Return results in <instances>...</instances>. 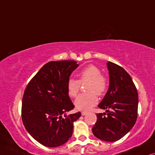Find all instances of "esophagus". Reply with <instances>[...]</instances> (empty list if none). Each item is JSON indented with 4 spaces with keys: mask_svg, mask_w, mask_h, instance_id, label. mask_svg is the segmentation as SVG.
<instances>
[{
    "mask_svg": "<svg viewBox=\"0 0 155 155\" xmlns=\"http://www.w3.org/2000/svg\"><path fill=\"white\" fill-rule=\"evenodd\" d=\"M86 113H87V111H86V110H83V111H81V115H85Z\"/></svg>",
    "mask_w": 155,
    "mask_h": 155,
    "instance_id": "obj_1",
    "label": "esophagus"
}]
</instances>
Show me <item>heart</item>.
<instances>
[{"label": "heart", "instance_id": "1", "mask_svg": "<svg viewBox=\"0 0 155 155\" xmlns=\"http://www.w3.org/2000/svg\"><path fill=\"white\" fill-rule=\"evenodd\" d=\"M86 91L76 98L74 104L80 110H86L95 106L98 102V97L106 94L108 87V79L101 74V71L95 65H88L79 73V79H69L67 81V90L69 96L74 98L81 88V84H85Z\"/></svg>", "mask_w": 155, "mask_h": 155}]
</instances>
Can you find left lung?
<instances>
[{"label": "left lung", "mask_w": 155, "mask_h": 155, "mask_svg": "<svg viewBox=\"0 0 155 155\" xmlns=\"http://www.w3.org/2000/svg\"><path fill=\"white\" fill-rule=\"evenodd\" d=\"M107 65L110 86L98 105L107 113H96L92 132L98 139L115 142L124 137L137 120L138 94L131 76L123 67L110 61Z\"/></svg>", "instance_id": "8db88e82"}]
</instances>
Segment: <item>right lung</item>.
<instances>
[{"instance_id":"add662e5","label":"right lung","mask_w":155,"mask_h":155,"mask_svg":"<svg viewBox=\"0 0 155 155\" xmlns=\"http://www.w3.org/2000/svg\"><path fill=\"white\" fill-rule=\"evenodd\" d=\"M79 64L73 60L45 64L25 89L22 101V123L30 135L42 145L56 147L71 137L73 123L81 113L64 115L73 110L67 84Z\"/></svg>"}]
</instances>
